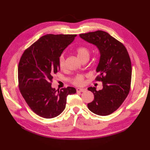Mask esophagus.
Here are the masks:
<instances>
[{"label": "esophagus", "instance_id": "obj_1", "mask_svg": "<svg viewBox=\"0 0 150 150\" xmlns=\"http://www.w3.org/2000/svg\"><path fill=\"white\" fill-rule=\"evenodd\" d=\"M76 91L78 92H84L86 91V89L84 88H77Z\"/></svg>", "mask_w": 150, "mask_h": 150}]
</instances>
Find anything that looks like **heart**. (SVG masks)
Instances as JSON below:
<instances>
[{"mask_svg": "<svg viewBox=\"0 0 150 150\" xmlns=\"http://www.w3.org/2000/svg\"><path fill=\"white\" fill-rule=\"evenodd\" d=\"M77 56L79 59L82 58L85 56H89V49L86 47H79L76 50ZM59 67L61 70H63L65 68V60L64 57L63 56H60L59 59ZM73 83L77 86H81L84 83V76L83 75L77 76Z\"/></svg>", "mask_w": 150, "mask_h": 150, "instance_id": "b5f03b06", "label": "heart"}]
</instances>
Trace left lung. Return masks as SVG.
Segmentation results:
<instances>
[{
  "mask_svg": "<svg viewBox=\"0 0 150 150\" xmlns=\"http://www.w3.org/2000/svg\"><path fill=\"white\" fill-rule=\"evenodd\" d=\"M80 38L96 46L100 58L96 67V80L103 82V89L88 88L94 99L88 104L89 110L99 116L115 111L128 95L131 80V63L124 45L106 32L97 30L79 34Z\"/></svg>",
  "mask_w": 150,
  "mask_h": 150,
  "instance_id": "1",
  "label": "left lung"
}]
</instances>
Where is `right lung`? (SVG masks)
<instances>
[{
	"label": "right lung",
	"instance_id": "right-lung-1",
	"mask_svg": "<svg viewBox=\"0 0 150 150\" xmlns=\"http://www.w3.org/2000/svg\"><path fill=\"white\" fill-rule=\"evenodd\" d=\"M76 34H47L24 52L18 67L19 87L30 108L38 116L52 118L64 110L68 95L75 94L72 87L56 92L51 86L53 77L60 70L59 59Z\"/></svg>",
	"mask_w": 150,
	"mask_h": 150
}]
</instances>
